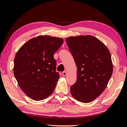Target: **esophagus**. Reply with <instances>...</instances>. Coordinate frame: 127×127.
Segmentation results:
<instances>
[{"label":"esophagus","mask_w":127,"mask_h":127,"mask_svg":"<svg viewBox=\"0 0 127 127\" xmlns=\"http://www.w3.org/2000/svg\"><path fill=\"white\" fill-rule=\"evenodd\" d=\"M62 74H63V76H66L67 75V72H66V71H64Z\"/></svg>","instance_id":"esophagus-1"}]
</instances>
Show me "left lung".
I'll return each instance as SVG.
<instances>
[{
	"label": "left lung",
	"mask_w": 127,
	"mask_h": 127,
	"mask_svg": "<svg viewBox=\"0 0 127 127\" xmlns=\"http://www.w3.org/2000/svg\"><path fill=\"white\" fill-rule=\"evenodd\" d=\"M66 41L77 68L71 95L79 102H92L106 89L112 76L111 53L101 40L92 35L70 36Z\"/></svg>",
	"instance_id": "1"
}]
</instances>
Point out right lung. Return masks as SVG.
Segmentation results:
<instances>
[{
	"mask_svg": "<svg viewBox=\"0 0 127 127\" xmlns=\"http://www.w3.org/2000/svg\"><path fill=\"white\" fill-rule=\"evenodd\" d=\"M60 37L39 35L26 42L16 53L13 72L28 96L41 101L54 92L60 75L54 55L63 44Z\"/></svg>",
	"mask_w": 127,
	"mask_h": 127,
	"instance_id": "right-lung-1",
	"label": "right lung"
}]
</instances>
